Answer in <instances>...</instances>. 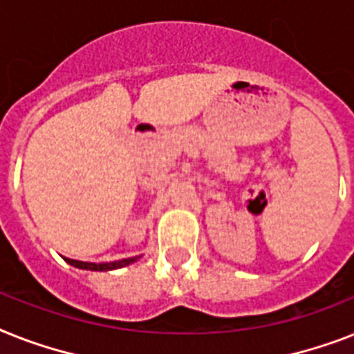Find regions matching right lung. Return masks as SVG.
I'll return each instance as SVG.
<instances>
[{"instance_id": "obj_1", "label": "right lung", "mask_w": 354, "mask_h": 354, "mask_svg": "<svg viewBox=\"0 0 354 354\" xmlns=\"http://www.w3.org/2000/svg\"><path fill=\"white\" fill-rule=\"evenodd\" d=\"M140 257L134 258H123V260L118 261H107V263H91V261H80V260H71V258H65L67 263H71L73 267L77 269H85V271H114V269H122L125 266H131L134 261H138Z\"/></svg>"}]
</instances>
